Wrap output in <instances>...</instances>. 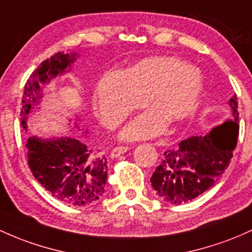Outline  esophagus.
<instances>
[{"label":"esophagus","mask_w":252,"mask_h":252,"mask_svg":"<svg viewBox=\"0 0 252 252\" xmlns=\"http://www.w3.org/2000/svg\"><path fill=\"white\" fill-rule=\"evenodd\" d=\"M128 151H129V147H116V148L112 149V152H111V154H110V157H111V158H117V157H120L121 154H124V153H126V152H128Z\"/></svg>","instance_id":"1"}]
</instances>
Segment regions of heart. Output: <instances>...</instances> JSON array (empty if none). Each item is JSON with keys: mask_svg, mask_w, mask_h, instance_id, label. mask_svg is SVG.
Returning a JSON list of instances; mask_svg holds the SVG:
<instances>
[{"mask_svg": "<svg viewBox=\"0 0 252 252\" xmlns=\"http://www.w3.org/2000/svg\"><path fill=\"white\" fill-rule=\"evenodd\" d=\"M202 93V76L177 57H149L123 73L110 71L96 85L94 99L101 120L116 128L132 110L148 104L154 109L132 120L122 132L126 140L154 136L164 130L166 121L178 124L197 110Z\"/></svg>", "mask_w": 252, "mask_h": 252, "instance_id": "b5f03b06", "label": "heart"}]
</instances>
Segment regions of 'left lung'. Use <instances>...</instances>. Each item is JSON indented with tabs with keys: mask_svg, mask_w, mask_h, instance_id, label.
<instances>
[{
	"mask_svg": "<svg viewBox=\"0 0 252 252\" xmlns=\"http://www.w3.org/2000/svg\"><path fill=\"white\" fill-rule=\"evenodd\" d=\"M233 118L166 149L151 177L156 195L165 202L181 204L193 200L221 178L233 157L239 134L238 101H228Z\"/></svg>",
	"mask_w": 252,
	"mask_h": 252,
	"instance_id": "1",
	"label": "left lung"
}]
</instances>
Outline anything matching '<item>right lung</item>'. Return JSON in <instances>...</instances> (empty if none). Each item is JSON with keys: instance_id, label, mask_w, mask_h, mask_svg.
I'll use <instances>...</instances> for the list:
<instances>
[{"instance_id": "1", "label": "right lung", "mask_w": 252, "mask_h": 252, "mask_svg": "<svg viewBox=\"0 0 252 252\" xmlns=\"http://www.w3.org/2000/svg\"><path fill=\"white\" fill-rule=\"evenodd\" d=\"M76 60V54L57 52L30 75L24 87L20 122L27 130L32 107L39 104L40 85L49 84L65 73ZM29 167L33 176L48 191L63 203L88 206L96 202L105 192L107 178L106 158L88 140L77 137L43 140L29 137L26 142Z\"/></svg>"}]
</instances>
